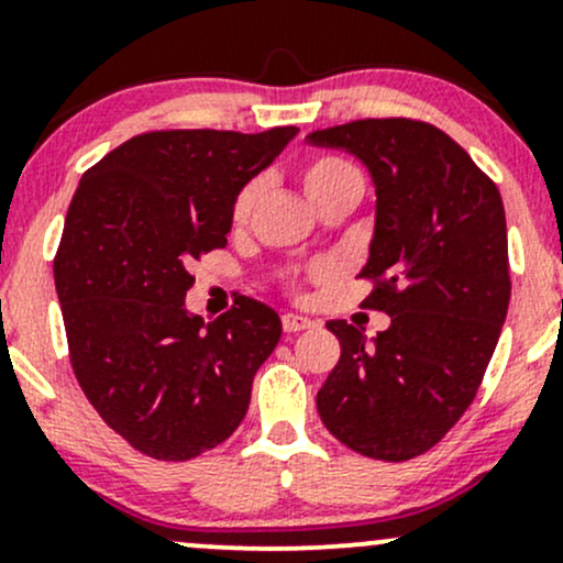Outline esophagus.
<instances>
[{
	"mask_svg": "<svg viewBox=\"0 0 563 563\" xmlns=\"http://www.w3.org/2000/svg\"><path fill=\"white\" fill-rule=\"evenodd\" d=\"M282 328L284 332H300V330L313 328V322L308 317H300V313H284Z\"/></svg>",
	"mask_w": 563,
	"mask_h": 563,
	"instance_id": "34e87169",
	"label": "esophagus"
}]
</instances>
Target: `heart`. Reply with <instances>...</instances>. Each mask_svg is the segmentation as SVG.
<instances>
[{
	"mask_svg": "<svg viewBox=\"0 0 563 563\" xmlns=\"http://www.w3.org/2000/svg\"><path fill=\"white\" fill-rule=\"evenodd\" d=\"M300 179H303V190L308 201L317 207L319 201L332 196V192L343 190V187H362L360 172L349 161L335 158V155H317L303 166L300 172ZM260 196V179H250L235 190L233 203H231V220L235 225L246 222V217L252 214Z\"/></svg>",
	"mask_w": 563,
	"mask_h": 563,
	"instance_id": "b5f03b06",
	"label": "heart"
}]
</instances>
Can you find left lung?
Wrapping results in <instances>:
<instances>
[{
	"mask_svg": "<svg viewBox=\"0 0 563 563\" xmlns=\"http://www.w3.org/2000/svg\"><path fill=\"white\" fill-rule=\"evenodd\" d=\"M346 150L376 185L365 308L391 317L365 332L332 319L341 360L317 395L324 427L371 459L432 449L475 400L510 303L505 207L475 161L424 120L367 118L308 134Z\"/></svg>",
	"mask_w": 563,
	"mask_h": 563,
	"instance_id": "8db88e82",
	"label": "left lung"
}]
</instances>
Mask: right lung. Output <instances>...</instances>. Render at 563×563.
Masks as SVG:
<instances>
[{"label":"right lung","mask_w":563,"mask_h":563,"mask_svg":"<svg viewBox=\"0 0 563 563\" xmlns=\"http://www.w3.org/2000/svg\"><path fill=\"white\" fill-rule=\"evenodd\" d=\"M295 134L147 131L77 185L53 260L71 371L107 427L147 456L187 462L246 416L279 313L241 298L203 324L185 295L190 265L228 244L235 190Z\"/></svg>","instance_id":"add662e5"}]
</instances>
